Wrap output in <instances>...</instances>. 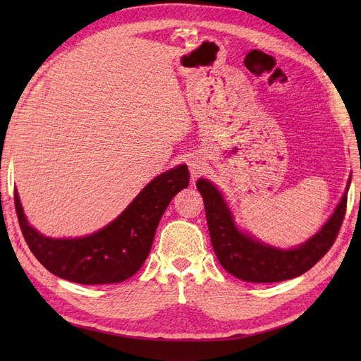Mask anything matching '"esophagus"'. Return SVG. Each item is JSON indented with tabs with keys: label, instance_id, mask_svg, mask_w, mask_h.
<instances>
[{
	"label": "esophagus",
	"instance_id": "1",
	"mask_svg": "<svg viewBox=\"0 0 361 361\" xmlns=\"http://www.w3.org/2000/svg\"><path fill=\"white\" fill-rule=\"evenodd\" d=\"M190 171H191V174H192V178H197L199 174H202L203 173V170H204V159L202 158V157H192L191 159H190Z\"/></svg>",
	"mask_w": 361,
	"mask_h": 361
}]
</instances>
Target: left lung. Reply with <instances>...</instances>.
Here are the masks:
<instances>
[{"label": "left lung", "instance_id": "8db88e82", "mask_svg": "<svg viewBox=\"0 0 361 361\" xmlns=\"http://www.w3.org/2000/svg\"><path fill=\"white\" fill-rule=\"evenodd\" d=\"M349 183L351 180L334 214L318 233L300 247L281 250L239 231L221 192L209 180L199 179L197 188L204 202L211 243L221 267L236 279L251 283H276L304 274L318 264L336 241L346 212Z\"/></svg>", "mask_w": 361, "mask_h": 361}]
</instances>
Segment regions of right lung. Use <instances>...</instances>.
Returning <instances> with one entry per match:
<instances>
[{
  "instance_id": "obj_1",
  "label": "right lung",
  "mask_w": 361,
  "mask_h": 361,
  "mask_svg": "<svg viewBox=\"0 0 361 361\" xmlns=\"http://www.w3.org/2000/svg\"><path fill=\"white\" fill-rule=\"evenodd\" d=\"M188 182L187 166L162 173L114 221L89 236L73 239L48 238L32 228L16 191L15 207L27 245L49 272L80 285H106L133 277L145 264L164 211Z\"/></svg>"
}]
</instances>
